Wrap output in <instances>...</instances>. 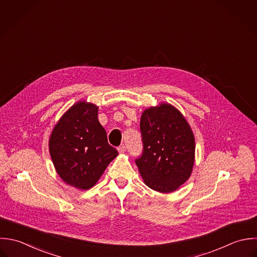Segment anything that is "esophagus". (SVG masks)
Instances as JSON below:
<instances>
[{
  "label": "esophagus",
  "instance_id": "obj_1",
  "mask_svg": "<svg viewBox=\"0 0 257 257\" xmlns=\"http://www.w3.org/2000/svg\"><path fill=\"white\" fill-rule=\"evenodd\" d=\"M117 151H118V153H120V154H123V153H125V151H126V148H125V146H124V145H120V146L118 147Z\"/></svg>",
  "mask_w": 257,
  "mask_h": 257
}]
</instances>
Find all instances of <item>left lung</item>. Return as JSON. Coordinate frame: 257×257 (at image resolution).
I'll use <instances>...</instances> for the list:
<instances>
[{
    "label": "left lung",
    "mask_w": 257,
    "mask_h": 257,
    "mask_svg": "<svg viewBox=\"0 0 257 257\" xmlns=\"http://www.w3.org/2000/svg\"><path fill=\"white\" fill-rule=\"evenodd\" d=\"M140 130L143 152L136 164L146 184L160 192L177 189L194 163V138L187 121L166 103L145 110Z\"/></svg>",
    "instance_id": "1"
}]
</instances>
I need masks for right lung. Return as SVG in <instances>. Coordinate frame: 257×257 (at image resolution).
I'll return each instance as SVG.
<instances>
[{
	"label": "right lung",
	"instance_id": "1",
	"mask_svg": "<svg viewBox=\"0 0 257 257\" xmlns=\"http://www.w3.org/2000/svg\"><path fill=\"white\" fill-rule=\"evenodd\" d=\"M50 154L59 175L67 183L88 189L118 155L97 119V106L80 101L55 126Z\"/></svg>",
	"mask_w": 257,
	"mask_h": 257
}]
</instances>
